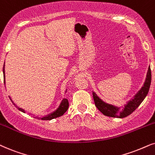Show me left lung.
Returning <instances> with one entry per match:
<instances>
[{"instance_id":"obj_1","label":"left lung","mask_w":155,"mask_h":155,"mask_svg":"<svg viewBox=\"0 0 155 155\" xmlns=\"http://www.w3.org/2000/svg\"><path fill=\"white\" fill-rule=\"evenodd\" d=\"M151 70H150V66L148 68L145 80H144L142 87L133 96V98H132L129 101L127 102L126 104H124V107H122L121 110H120L121 107L113 105V104L104 102L101 98L98 97L95 92H92L95 106L105 116L117 118H124L127 117L139 107L140 104L146 97L149 90H150V84H151Z\"/></svg>"}]
</instances>
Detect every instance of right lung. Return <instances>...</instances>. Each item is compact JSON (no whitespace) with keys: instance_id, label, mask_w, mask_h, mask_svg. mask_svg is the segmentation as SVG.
<instances>
[{"instance_id":"add662e5","label":"right lung","mask_w":155,"mask_h":155,"mask_svg":"<svg viewBox=\"0 0 155 155\" xmlns=\"http://www.w3.org/2000/svg\"><path fill=\"white\" fill-rule=\"evenodd\" d=\"M3 78H4V84H5V63H4V65H3ZM67 92V89L65 90V92ZM10 99H11V102H13V104L20 111H21L22 112H24L25 113V110L22 109V108L18 107L16 104L14 103L13 100H12L11 97H9ZM68 107H69V102H68V100L67 98H64V99L62 100L61 102H60V105L58 106V107L56 109L55 111H53V112H51V113L47 114V115L44 116L43 117H41V120H53V119H55V118H57L58 117H60V116H62L63 114L65 113V112L67 111L68 109Z\"/></svg>"}]
</instances>
